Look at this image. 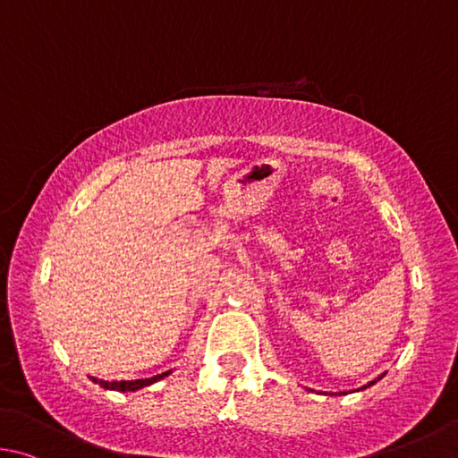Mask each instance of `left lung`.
Masks as SVG:
<instances>
[{
    "mask_svg": "<svg viewBox=\"0 0 458 458\" xmlns=\"http://www.w3.org/2000/svg\"><path fill=\"white\" fill-rule=\"evenodd\" d=\"M372 384H374V382H370V384H368V386H372ZM364 388H366V386H364Z\"/></svg>",
    "mask_w": 458,
    "mask_h": 458,
    "instance_id": "1",
    "label": "left lung"
}]
</instances>
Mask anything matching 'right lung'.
I'll return each mask as SVG.
<instances>
[{
  "mask_svg": "<svg viewBox=\"0 0 458 458\" xmlns=\"http://www.w3.org/2000/svg\"><path fill=\"white\" fill-rule=\"evenodd\" d=\"M168 376V372L165 374H158V376H152V378H142V380H120V382H106V380H98V378H92L96 384H100L102 388H108V390H118V392H134L139 388L148 386V384L157 382L160 378H165Z\"/></svg>",
  "mask_w": 458,
  "mask_h": 458,
  "instance_id": "right-lung-1",
  "label": "right lung"
}]
</instances>
